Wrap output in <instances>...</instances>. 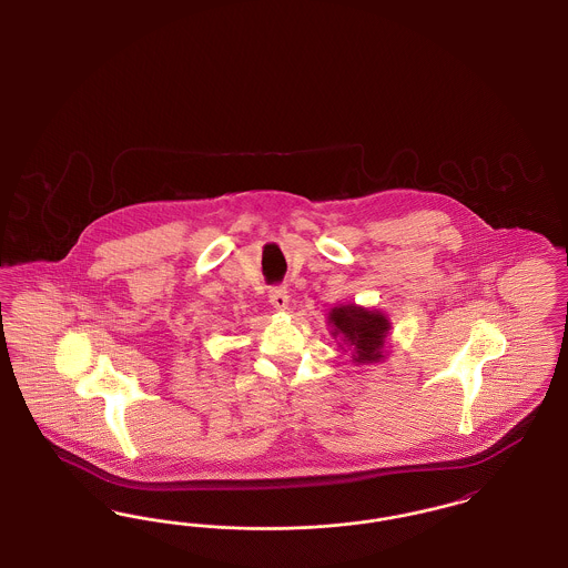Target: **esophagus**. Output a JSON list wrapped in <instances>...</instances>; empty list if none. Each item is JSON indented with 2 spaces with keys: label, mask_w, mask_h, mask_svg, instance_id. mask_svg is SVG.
Listing matches in <instances>:
<instances>
[{
  "label": "esophagus",
  "mask_w": 568,
  "mask_h": 568,
  "mask_svg": "<svg viewBox=\"0 0 568 568\" xmlns=\"http://www.w3.org/2000/svg\"><path fill=\"white\" fill-rule=\"evenodd\" d=\"M271 304L276 311H285L290 306V294L285 287H274L271 290Z\"/></svg>",
  "instance_id": "1"
}]
</instances>
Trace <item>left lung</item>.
Here are the masks:
<instances>
[{"mask_svg": "<svg viewBox=\"0 0 568 568\" xmlns=\"http://www.w3.org/2000/svg\"><path fill=\"white\" fill-rule=\"evenodd\" d=\"M327 325L334 341H341L338 347L352 352L353 364H377L385 359V341L392 324L383 311L355 302L336 304L327 313Z\"/></svg>", "mask_w": 568, "mask_h": 568, "instance_id": "obj_1", "label": "left lung"}]
</instances>
